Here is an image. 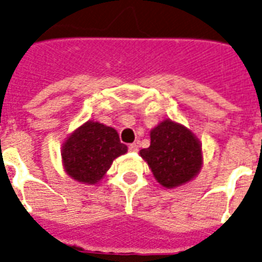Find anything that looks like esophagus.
Returning <instances> with one entry per match:
<instances>
[{"label":"esophagus","instance_id":"34e87169","mask_svg":"<svg viewBox=\"0 0 262 262\" xmlns=\"http://www.w3.org/2000/svg\"><path fill=\"white\" fill-rule=\"evenodd\" d=\"M128 150L131 151V152H136V151H138V146H136L135 143L129 144V146H128Z\"/></svg>","mask_w":262,"mask_h":262}]
</instances>
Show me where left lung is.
I'll return each instance as SVG.
<instances>
[{
	"label": "left lung",
	"mask_w": 262,
	"mask_h": 262,
	"mask_svg": "<svg viewBox=\"0 0 262 262\" xmlns=\"http://www.w3.org/2000/svg\"><path fill=\"white\" fill-rule=\"evenodd\" d=\"M150 147L140 150L155 179L167 189L189 182L202 166V148L193 133L171 120L159 123L150 134Z\"/></svg>",
	"instance_id": "8db88e82"
}]
</instances>
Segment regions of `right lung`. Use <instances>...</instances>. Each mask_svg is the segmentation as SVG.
Returning a JSON list of instances; mask_svg holds the SVG:
<instances>
[{"label":"right lung","instance_id":"1","mask_svg":"<svg viewBox=\"0 0 262 262\" xmlns=\"http://www.w3.org/2000/svg\"><path fill=\"white\" fill-rule=\"evenodd\" d=\"M127 152L112 127L97 122H87L71 134L62 146L66 171L79 182L95 185L100 181L112 162Z\"/></svg>","mask_w":262,"mask_h":262}]
</instances>
